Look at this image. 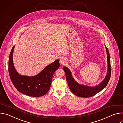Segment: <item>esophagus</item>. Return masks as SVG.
<instances>
[{"label":"esophagus","mask_w":123,"mask_h":123,"mask_svg":"<svg viewBox=\"0 0 123 123\" xmlns=\"http://www.w3.org/2000/svg\"><path fill=\"white\" fill-rule=\"evenodd\" d=\"M60 62L61 64H64L66 63V59L64 58H62L60 59Z\"/></svg>","instance_id":"esophagus-1"}]
</instances>
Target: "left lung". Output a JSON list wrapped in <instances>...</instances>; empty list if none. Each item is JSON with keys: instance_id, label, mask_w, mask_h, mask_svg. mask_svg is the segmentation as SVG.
Returning a JSON list of instances; mask_svg holds the SVG:
<instances>
[{"instance_id": "1", "label": "left lung", "mask_w": 123, "mask_h": 123, "mask_svg": "<svg viewBox=\"0 0 123 123\" xmlns=\"http://www.w3.org/2000/svg\"><path fill=\"white\" fill-rule=\"evenodd\" d=\"M107 53V71L105 78L98 85L95 86H89L80 85L72 77L70 70L65 66L63 67V70L65 73L66 79L70 90L76 96L80 97H91L102 90L107 85L111 76V65L110 55L107 48L105 46Z\"/></svg>"}]
</instances>
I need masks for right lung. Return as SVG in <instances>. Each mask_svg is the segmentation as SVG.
<instances>
[{
  "label": "right lung",
  "instance_id": "add662e5",
  "mask_svg": "<svg viewBox=\"0 0 123 123\" xmlns=\"http://www.w3.org/2000/svg\"><path fill=\"white\" fill-rule=\"evenodd\" d=\"M15 46L11 51L9 59V73L12 83L20 92L31 97L43 96L49 91L54 73L60 67L58 59L46 66L37 75L29 77L19 74L13 65L12 55Z\"/></svg>",
  "mask_w": 123,
  "mask_h": 123
}]
</instances>
